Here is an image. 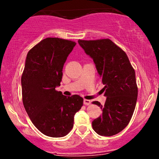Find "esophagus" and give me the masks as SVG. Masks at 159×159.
Here are the masks:
<instances>
[{"instance_id": "1", "label": "esophagus", "mask_w": 159, "mask_h": 159, "mask_svg": "<svg viewBox=\"0 0 159 159\" xmlns=\"http://www.w3.org/2000/svg\"><path fill=\"white\" fill-rule=\"evenodd\" d=\"M90 103H91L90 100L84 99V104L85 105H90Z\"/></svg>"}]
</instances>
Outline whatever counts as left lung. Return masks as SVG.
<instances>
[{
	"instance_id": "obj_1",
	"label": "left lung",
	"mask_w": 159,
	"mask_h": 159,
	"mask_svg": "<svg viewBox=\"0 0 159 159\" xmlns=\"http://www.w3.org/2000/svg\"><path fill=\"white\" fill-rule=\"evenodd\" d=\"M80 46L93 60L105 85L102 115L92 122L93 130L102 136H112L123 131L131 120L138 98L135 72L124 51L111 39L78 40Z\"/></svg>"
}]
</instances>
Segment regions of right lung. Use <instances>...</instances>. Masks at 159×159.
<instances>
[{"mask_svg":"<svg viewBox=\"0 0 159 159\" xmlns=\"http://www.w3.org/2000/svg\"><path fill=\"white\" fill-rule=\"evenodd\" d=\"M75 45L70 40L48 37L27 54L21 80L24 107L36 129L52 138L64 137L72 130L75 114L83 105L78 95L67 97L55 90Z\"/></svg>","mask_w":159,"mask_h":159,"instance_id":"right-lung-1","label":"right lung"}]
</instances>
